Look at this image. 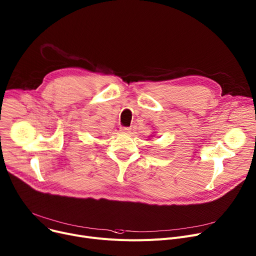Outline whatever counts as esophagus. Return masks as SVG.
Wrapping results in <instances>:
<instances>
[{
	"label": "esophagus",
	"instance_id": "obj_1",
	"mask_svg": "<svg viewBox=\"0 0 256 256\" xmlns=\"http://www.w3.org/2000/svg\"><path fill=\"white\" fill-rule=\"evenodd\" d=\"M119 130L122 132H130V128H126V126H120L119 128Z\"/></svg>",
	"mask_w": 256,
	"mask_h": 256
}]
</instances>
